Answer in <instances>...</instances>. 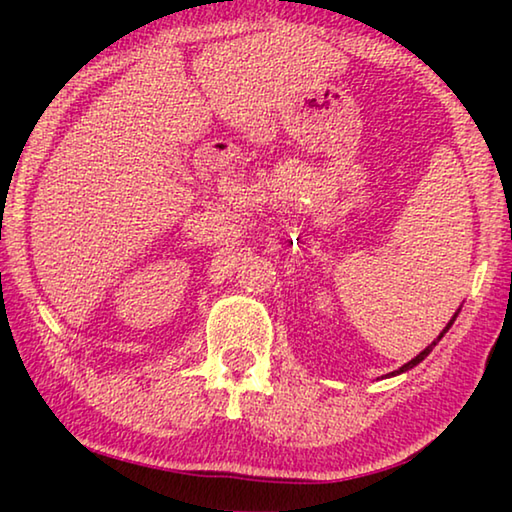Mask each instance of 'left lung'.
Here are the masks:
<instances>
[{
	"label": "left lung",
	"instance_id": "left-lung-1",
	"mask_svg": "<svg viewBox=\"0 0 512 512\" xmlns=\"http://www.w3.org/2000/svg\"><path fill=\"white\" fill-rule=\"evenodd\" d=\"M454 320H456V314H454V318H452V320H449V323H447V327L443 329V332H440V336H438V339H436V341H433V343L429 345V348H424V350H422V352L418 354V357H415V359H411L409 363H404V366H402L400 370H395V372H391V375H400V372H406V370H411L413 366H418V363H420V361H422L424 357H427V354H429V352L433 350V345H436V343H438L440 339H443V334L447 332V329H449V327H452V323H454Z\"/></svg>",
	"mask_w": 512,
	"mask_h": 512
}]
</instances>
